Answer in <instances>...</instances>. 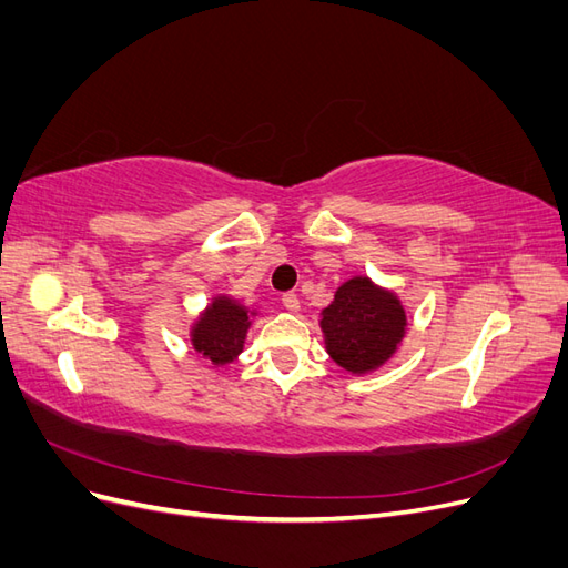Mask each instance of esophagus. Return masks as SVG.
<instances>
[{"label": "esophagus", "instance_id": "esophagus-1", "mask_svg": "<svg viewBox=\"0 0 568 568\" xmlns=\"http://www.w3.org/2000/svg\"><path fill=\"white\" fill-rule=\"evenodd\" d=\"M282 303H284V307H286L288 313H298L301 311V301H298L296 294H284Z\"/></svg>", "mask_w": 568, "mask_h": 568}]
</instances>
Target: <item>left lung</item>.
<instances>
[{
	"instance_id": "left-lung-1",
	"label": "left lung",
	"mask_w": 568,
	"mask_h": 568,
	"mask_svg": "<svg viewBox=\"0 0 568 568\" xmlns=\"http://www.w3.org/2000/svg\"><path fill=\"white\" fill-rule=\"evenodd\" d=\"M407 324L403 298L393 288L372 282L367 274L343 282L320 313L326 353L353 376L384 367L398 353Z\"/></svg>"
}]
</instances>
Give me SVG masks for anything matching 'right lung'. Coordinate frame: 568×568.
I'll use <instances>...</instances> for the list:
<instances>
[{
    "mask_svg": "<svg viewBox=\"0 0 568 568\" xmlns=\"http://www.w3.org/2000/svg\"><path fill=\"white\" fill-rule=\"evenodd\" d=\"M257 307L244 305L232 294H215L189 324L192 351L213 367H227L244 353L246 336L257 317Z\"/></svg>",
    "mask_w": 568,
    "mask_h": 568,
    "instance_id": "1",
    "label": "right lung"
}]
</instances>
